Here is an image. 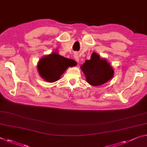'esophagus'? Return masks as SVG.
I'll return each mask as SVG.
<instances>
[{
	"label": "esophagus",
	"instance_id": "esophagus-1",
	"mask_svg": "<svg viewBox=\"0 0 147 147\" xmlns=\"http://www.w3.org/2000/svg\"><path fill=\"white\" fill-rule=\"evenodd\" d=\"M74 59H75L76 61H77V62L79 61V59H80V58H79V55H78V53H74Z\"/></svg>",
	"mask_w": 147,
	"mask_h": 147
}]
</instances>
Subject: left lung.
Returning <instances> with one entry per match:
<instances>
[{
    "instance_id": "left-lung-1",
    "label": "left lung",
    "mask_w": 147,
    "mask_h": 147,
    "mask_svg": "<svg viewBox=\"0 0 147 147\" xmlns=\"http://www.w3.org/2000/svg\"><path fill=\"white\" fill-rule=\"evenodd\" d=\"M80 69L86 76V82L94 86H101L110 80L114 76V69L105 58H100L93 52L90 60H86Z\"/></svg>"
}]
</instances>
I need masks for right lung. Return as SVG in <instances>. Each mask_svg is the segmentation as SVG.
<instances>
[{
    "label": "right lung",
    "mask_w": 147,
    "mask_h": 147,
    "mask_svg": "<svg viewBox=\"0 0 147 147\" xmlns=\"http://www.w3.org/2000/svg\"><path fill=\"white\" fill-rule=\"evenodd\" d=\"M77 65L73 59H67L58 54L57 51L46 55L39 60L37 69L41 78L48 82H54L59 80L61 76L69 67Z\"/></svg>",
    "instance_id": "right-lung-1"
}]
</instances>
